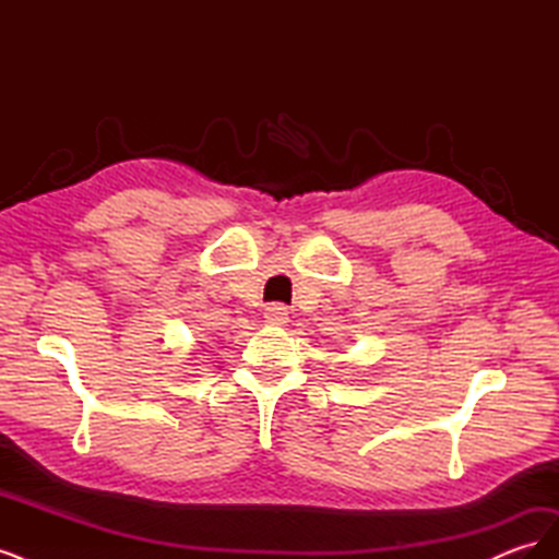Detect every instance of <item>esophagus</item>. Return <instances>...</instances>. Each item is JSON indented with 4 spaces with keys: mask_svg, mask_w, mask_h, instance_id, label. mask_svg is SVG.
<instances>
[{
    "mask_svg": "<svg viewBox=\"0 0 559 559\" xmlns=\"http://www.w3.org/2000/svg\"><path fill=\"white\" fill-rule=\"evenodd\" d=\"M265 321H267V324L284 326L286 321H289V310H286L284 306H280V302H275V306H267L265 308Z\"/></svg>",
    "mask_w": 559,
    "mask_h": 559,
    "instance_id": "1",
    "label": "esophagus"
}]
</instances>
